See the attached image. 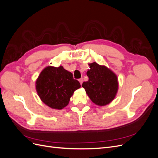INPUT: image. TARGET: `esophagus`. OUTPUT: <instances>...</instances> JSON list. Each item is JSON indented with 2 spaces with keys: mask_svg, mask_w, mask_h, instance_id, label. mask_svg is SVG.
<instances>
[{
  "mask_svg": "<svg viewBox=\"0 0 158 158\" xmlns=\"http://www.w3.org/2000/svg\"><path fill=\"white\" fill-rule=\"evenodd\" d=\"M78 80H79V82H80V84L82 85V82H83V79H82V78H80Z\"/></svg>",
  "mask_w": 158,
  "mask_h": 158,
  "instance_id": "34e87169",
  "label": "esophagus"
}]
</instances>
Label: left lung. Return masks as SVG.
Returning <instances> with one entry per match:
<instances>
[{
  "label": "left lung",
  "mask_w": 158,
  "mask_h": 158,
  "mask_svg": "<svg viewBox=\"0 0 158 158\" xmlns=\"http://www.w3.org/2000/svg\"><path fill=\"white\" fill-rule=\"evenodd\" d=\"M90 69L87 71L88 81L82 86L92 102L98 106H105L115 98L118 89L117 75L104 65L97 63L88 64Z\"/></svg>",
  "instance_id": "1"
}]
</instances>
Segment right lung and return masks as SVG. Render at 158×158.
Wrapping results in <instances>:
<instances>
[{
    "label": "right lung",
    "instance_id": "1",
    "mask_svg": "<svg viewBox=\"0 0 158 158\" xmlns=\"http://www.w3.org/2000/svg\"><path fill=\"white\" fill-rule=\"evenodd\" d=\"M80 87L73 74L62 66H47L35 82V89L41 101L49 107L58 110L68 106L74 91Z\"/></svg>",
    "mask_w": 158,
    "mask_h": 158
}]
</instances>
